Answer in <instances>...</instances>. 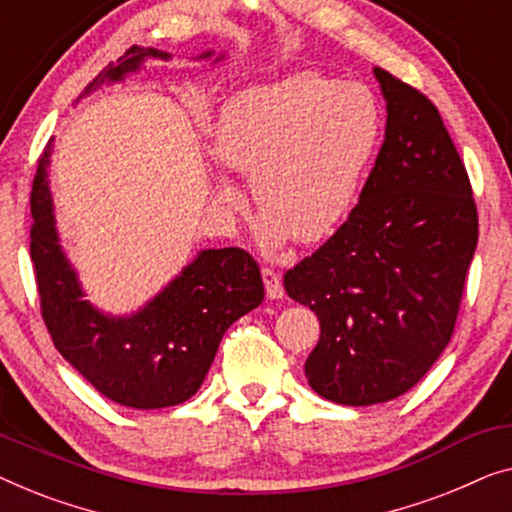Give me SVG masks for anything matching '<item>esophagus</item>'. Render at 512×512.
<instances>
[{
	"label": "esophagus",
	"mask_w": 512,
	"mask_h": 512,
	"mask_svg": "<svg viewBox=\"0 0 512 512\" xmlns=\"http://www.w3.org/2000/svg\"><path fill=\"white\" fill-rule=\"evenodd\" d=\"M262 280H264V287H266V297L269 299H283V280L273 269H262Z\"/></svg>",
	"instance_id": "esophagus-1"
}]
</instances>
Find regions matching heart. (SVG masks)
Instances as JSON below:
<instances>
[{
	"mask_svg": "<svg viewBox=\"0 0 512 512\" xmlns=\"http://www.w3.org/2000/svg\"><path fill=\"white\" fill-rule=\"evenodd\" d=\"M380 139V109L362 83H336L318 74L241 90L220 109L215 157L234 174L250 176L269 246L294 236L315 243L334 234L362 190ZM222 213L243 208V192L218 178Z\"/></svg>",
	"mask_w": 512,
	"mask_h": 512,
	"instance_id": "b5f03b06",
	"label": "heart"
}]
</instances>
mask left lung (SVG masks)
I'll list each match as a JSON object with an SVG mask.
<instances>
[{
    "label": "left lung",
    "mask_w": 512,
    "mask_h": 512,
    "mask_svg": "<svg viewBox=\"0 0 512 512\" xmlns=\"http://www.w3.org/2000/svg\"><path fill=\"white\" fill-rule=\"evenodd\" d=\"M373 74L387 125L359 204L285 273L290 299L320 320L308 385L343 406L397 399L420 383L450 343L478 246L469 174L441 113L390 71Z\"/></svg>",
    "instance_id": "8db88e82"
}]
</instances>
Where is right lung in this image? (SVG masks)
<instances>
[{
	"mask_svg": "<svg viewBox=\"0 0 512 512\" xmlns=\"http://www.w3.org/2000/svg\"><path fill=\"white\" fill-rule=\"evenodd\" d=\"M146 57L169 60L171 55L132 46L83 95L104 81H122ZM208 57H213V50L199 55V60ZM222 57H215V62ZM50 146L53 141L43 150L30 197V253L50 338L57 352L106 399L139 410L178 406L204 383L225 331L262 304L259 266L241 248H208L136 313L99 311L85 299L57 234L46 171Z\"/></svg>",
	"mask_w": 512,
	"mask_h": 512,
	"instance_id": "add662e5",
	"label": "right lung"
}]
</instances>
